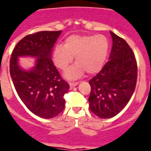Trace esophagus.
<instances>
[{"label": "esophagus", "mask_w": 151, "mask_h": 151, "mask_svg": "<svg viewBox=\"0 0 151 151\" xmlns=\"http://www.w3.org/2000/svg\"><path fill=\"white\" fill-rule=\"evenodd\" d=\"M78 82H77V81H76V82H70V83H69V85H70V86L71 88L74 87V86H76V85H78Z\"/></svg>", "instance_id": "1"}]
</instances>
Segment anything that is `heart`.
Returning a JSON list of instances; mask_svg holds the SVG:
<instances>
[{
  "instance_id": "b5f03b06",
  "label": "heart",
  "mask_w": 151,
  "mask_h": 151,
  "mask_svg": "<svg viewBox=\"0 0 151 151\" xmlns=\"http://www.w3.org/2000/svg\"><path fill=\"white\" fill-rule=\"evenodd\" d=\"M110 44L104 35L74 34L65 40L64 45H58L53 51L55 65L66 70L76 56L77 63L66 73L68 78L80 77L86 71L89 74L98 73L107 57Z\"/></svg>"
}]
</instances>
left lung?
<instances>
[{
    "mask_svg": "<svg viewBox=\"0 0 151 151\" xmlns=\"http://www.w3.org/2000/svg\"><path fill=\"white\" fill-rule=\"evenodd\" d=\"M113 46L110 59L89 81L88 102L94 114L101 118L114 117L129 103L137 81V63L124 39L110 32Z\"/></svg>",
    "mask_w": 151,
    "mask_h": 151,
    "instance_id": "8db88e82",
    "label": "left lung"
}]
</instances>
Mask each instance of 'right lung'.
Masks as SVG:
<instances>
[{"mask_svg":"<svg viewBox=\"0 0 151 151\" xmlns=\"http://www.w3.org/2000/svg\"><path fill=\"white\" fill-rule=\"evenodd\" d=\"M61 32L40 31L27 35L11 55L10 75L17 94L33 114L43 118H52L63 111L64 95L70 88L51 59L52 47ZM24 55L38 58L32 71H22L17 66V57Z\"/></svg>","mask_w":151,"mask_h":151,"instance_id":"1","label":"right lung"}]
</instances>
